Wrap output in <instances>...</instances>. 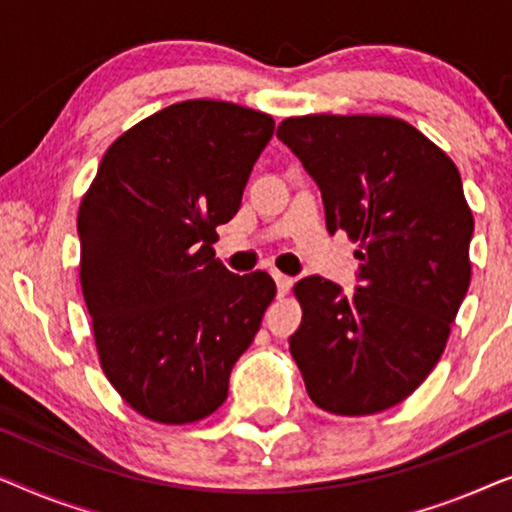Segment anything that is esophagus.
I'll return each instance as SVG.
<instances>
[{
	"mask_svg": "<svg viewBox=\"0 0 512 512\" xmlns=\"http://www.w3.org/2000/svg\"><path fill=\"white\" fill-rule=\"evenodd\" d=\"M271 276H273V280H276V285H278V294H280V297H283V294H287V290H290L292 278L285 276V273H280V271H273Z\"/></svg>",
	"mask_w": 512,
	"mask_h": 512,
	"instance_id": "34e87169",
	"label": "esophagus"
}]
</instances>
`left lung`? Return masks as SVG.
<instances>
[{"label": "left lung", "instance_id": "1", "mask_svg": "<svg viewBox=\"0 0 512 512\" xmlns=\"http://www.w3.org/2000/svg\"><path fill=\"white\" fill-rule=\"evenodd\" d=\"M276 136L318 183L329 234L359 243L355 294L294 285L290 352L315 406L373 415L410 397L441 359L471 283L473 213L455 162L390 115H299Z\"/></svg>", "mask_w": 512, "mask_h": 512}]
</instances>
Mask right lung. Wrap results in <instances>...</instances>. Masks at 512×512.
I'll return each instance as SVG.
<instances>
[{
    "label": "right lung",
    "instance_id": "add662e5",
    "mask_svg": "<svg viewBox=\"0 0 512 512\" xmlns=\"http://www.w3.org/2000/svg\"><path fill=\"white\" fill-rule=\"evenodd\" d=\"M271 115L187 99L111 143L78 208L81 287L99 364L136 413L204 420L262 325L276 283L211 248L241 206Z\"/></svg>",
    "mask_w": 512,
    "mask_h": 512
}]
</instances>
